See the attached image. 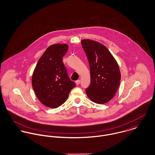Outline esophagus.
Listing matches in <instances>:
<instances>
[{
    "instance_id": "esophagus-1",
    "label": "esophagus",
    "mask_w": 155,
    "mask_h": 155,
    "mask_svg": "<svg viewBox=\"0 0 155 155\" xmlns=\"http://www.w3.org/2000/svg\"><path fill=\"white\" fill-rule=\"evenodd\" d=\"M75 82H76V85H79L80 84L81 81H80V80H78V81H76Z\"/></svg>"
}]
</instances>
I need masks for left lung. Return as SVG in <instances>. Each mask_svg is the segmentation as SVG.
Here are the masks:
<instances>
[{"label": "left lung", "instance_id": "1", "mask_svg": "<svg viewBox=\"0 0 155 155\" xmlns=\"http://www.w3.org/2000/svg\"><path fill=\"white\" fill-rule=\"evenodd\" d=\"M81 44L88 59L91 84L85 91L89 98L97 104L108 103L120 85L121 74L118 64L109 49L103 44L83 39Z\"/></svg>", "mask_w": 155, "mask_h": 155}]
</instances>
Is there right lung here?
I'll return each instance as SVG.
<instances>
[{
  "label": "right lung",
  "instance_id": "obj_1",
  "mask_svg": "<svg viewBox=\"0 0 155 155\" xmlns=\"http://www.w3.org/2000/svg\"><path fill=\"white\" fill-rule=\"evenodd\" d=\"M68 48L66 44L49 46L33 73L31 84L35 93L40 102L49 108L55 109L62 105L76 86L69 79L63 63Z\"/></svg>",
  "mask_w": 155,
  "mask_h": 155
}]
</instances>
